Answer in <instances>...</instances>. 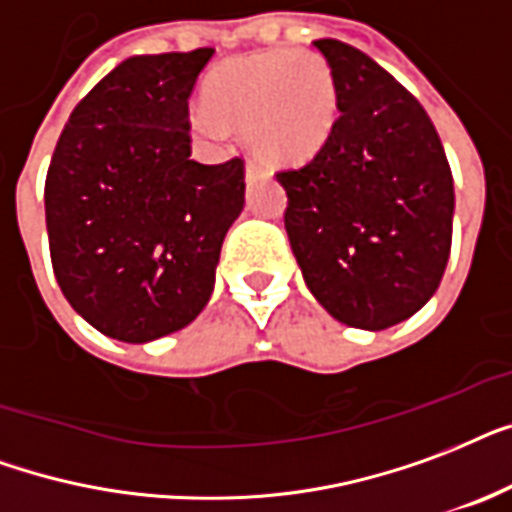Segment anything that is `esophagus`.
Masks as SVG:
<instances>
[{"instance_id": "obj_1", "label": "esophagus", "mask_w": 512, "mask_h": 512, "mask_svg": "<svg viewBox=\"0 0 512 512\" xmlns=\"http://www.w3.org/2000/svg\"><path fill=\"white\" fill-rule=\"evenodd\" d=\"M259 173H261V162L253 160V157H248V160H245V176L256 178Z\"/></svg>"}]
</instances>
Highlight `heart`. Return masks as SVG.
<instances>
[{
    "label": "heart",
    "mask_w": 512,
    "mask_h": 512,
    "mask_svg": "<svg viewBox=\"0 0 512 512\" xmlns=\"http://www.w3.org/2000/svg\"><path fill=\"white\" fill-rule=\"evenodd\" d=\"M339 114L336 79L312 50L277 47L221 63L192 109L200 136L221 141L245 130L256 154L275 162L310 160L326 144Z\"/></svg>",
    "instance_id": "b5f03b06"
}]
</instances>
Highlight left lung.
Instances as JSON below:
<instances>
[{"label": "left lung", "mask_w": 512, "mask_h": 512, "mask_svg": "<svg viewBox=\"0 0 512 512\" xmlns=\"http://www.w3.org/2000/svg\"><path fill=\"white\" fill-rule=\"evenodd\" d=\"M339 117L320 152L277 170L307 288L336 320L382 331L422 310L451 253L454 178L433 120L358 47L315 42Z\"/></svg>", "instance_id": "8db88e82"}]
</instances>
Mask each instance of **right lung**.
Listing matches in <instances>:
<instances>
[{
    "instance_id": "1",
    "label": "right lung",
    "mask_w": 512,
    "mask_h": 512,
    "mask_svg": "<svg viewBox=\"0 0 512 512\" xmlns=\"http://www.w3.org/2000/svg\"><path fill=\"white\" fill-rule=\"evenodd\" d=\"M213 58L133 55L74 106L45 178L55 280L101 334L141 344L208 304L245 165L192 160L189 95Z\"/></svg>"
}]
</instances>
